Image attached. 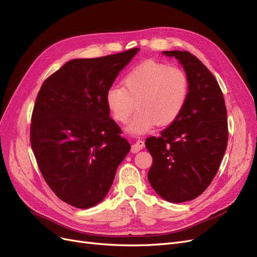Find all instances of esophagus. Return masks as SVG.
I'll use <instances>...</instances> for the list:
<instances>
[{"label": "esophagus", "mask_w": 257, "mask_h": 257, "mask_svg": "<svg viewBox=\"0 0 257 257\" xmlns=\"http://www.w3.org/2000/svg\"><path fill=\"white\" fill-rule=\"evenodd\" d=\"M145 147V143H144V141H142V140H139V141H137L136 143L132 145V147H131V153H134V154H137V153H139L140 150H142Z\"/></svg>", "instance_id": "obj_1"}]
</instances>
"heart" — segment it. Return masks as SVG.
Wrapping results in <instances>:
<instances>
[{"instance_id":"1","label":"heart","mask_w":257,"mask_h":257,"mask_svg":"<svg viewBox=\"0 0 257 257\" xmlns=\"http://www.w3.org/2000/svg\"><path fill=\"white\" fill-rule=\"evenodd\" d=\"M123 87L112 85L106 92V104L112 117L126 122L131 134L141 135L155 123L166 126L175 121L185 108L189 96L186 73L166 63L148 60L130 70L122 79Z\"/></svg>"}]
</instances>
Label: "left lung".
<instances>
[{
	"mask_svg": "<svg viewBox=\"0 0 257 257\" xmlns=\"http://www.w3.org/2000/svg\"><path fill=\"white\" fill-rule=\"evenodd\" d=\"M163 53L183 65L189 96L180 116L145 142L154 159L148 181L165 200L181 203L200 196L219 169L229 139L226 108L214 75L196 56Z\"/></svg>",
	"mask_w": 257,
	"mask_h": 257,
	"instance_id": "8db88e82",
	"label": "left lung"
}]
</instances>
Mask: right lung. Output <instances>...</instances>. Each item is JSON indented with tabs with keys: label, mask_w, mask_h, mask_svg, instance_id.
<instances>
[{
	"label": "right lung",
	"mask_w": 257,
	"mask_h": 257,
	"mask_svg": "<svg viewBox=\"0 0 257 257\" xmlns=\"http://www.w3.org/2000/svg\"><path fill=\"white\" fill-rule=\"evenodd\" d=\"M138 51L73 59L47 77L37 95L31 144L38 167L54 194L77 208L106 197L130 150L104 97Z\"/></svg>",
	"instance_id": "right-lung-1"
}]
</instances>
